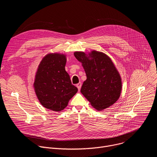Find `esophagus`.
<instances>
[{
    "label": "esophagus",
    "instance_id": "esophagus-1",
    "mask_svg": "<svg viewBox=\"0 0 157 157\" xmlns=\"http://www.w3.org/2000/svg\"><path fill=\"white\" fill-rule=\"evenodd\" d=\"M81 86H82L81 82H79V83H78V84H76V87H78V90H79V91L80 90V89H81Z\"/></svg>",
    "mask_w": 157,
    "mask_h": 157
}]
</instances>
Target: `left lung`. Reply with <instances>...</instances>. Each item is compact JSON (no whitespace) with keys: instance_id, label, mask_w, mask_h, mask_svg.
<instances>
[{"instance_id":"1","label":"left lung","mask_w":157,"mask_h":157,"mask_svg":"<svg viewBox=\"0 0 157 157\" xmlns=\"http://www.w3.org/2000/svg\"><path fill=\"white\" fill-rule=\"evenodd\" d=\"M74 55L81 63L86 74L81 93L96 110L113 105L120 98L122 79L110 58L101 52H75Z\"/></svg>"}]
</instances>
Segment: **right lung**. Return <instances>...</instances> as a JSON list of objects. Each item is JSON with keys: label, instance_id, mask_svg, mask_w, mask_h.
Wrapping results in <instances>:
<instances>
[{"label": "right lung", "instance_id": "obj_1", "mask_svg": "<svg viewBox=\"0 0 157 157\" xmlns=\"http://www.w3.org/2000/svg\"><path fill=\"white\" fill-rule=\"evenodd\" d=\"M66 55L50 53L43 56L35 73L33 87L40 104L48 109L60 112L78 92L65 70Z\"/></svg>", "mask_w": 157, "mask_h": 157}]
</instances>
